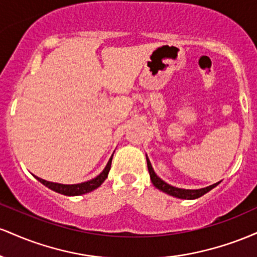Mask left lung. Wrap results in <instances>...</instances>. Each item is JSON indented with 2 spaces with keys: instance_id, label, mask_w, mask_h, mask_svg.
Segmentation results:
<instances>
[{
  "instance_id": "8db88e82",
  "label": "left lung",
  "mask_w": 257,
  "mask_h": 257,
  "mask_svg": "<svg viewBox=\"0 0 257 257\" xmlns=\"http://www.w3.org/2000/svg\"><path fill=\"white\" fill-rule=\"evenodd\" d=\"M146 161H147V168H149V173H150V178H151L152 184L155 185V187H157L158 190L163 191L164 193L170 194V196L176 197V198H181V199H196L202 197L203 194L208 193L209 191L213 190L214 187H216L220 182H216V184L208 186V187L204 188H199V190H185V188H178L174 187V186L167 184L166 181H163L159 176H157V174L155 173L153 168L151 166V162L150 159L147 158L146 156Z\"/></svg>"
}]
</instances>
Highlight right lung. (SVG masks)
Listing matches in <instances>:
<instances>
[{"mask_svg": "<svg viewBox=\"0 0 257 257\" xmlns=\"http://www.w3.org/2000/svg\"><path fill=\"white\" fill-rule=\"evenodd\" d=\"M111 162H112V157L110 158V161L107 162V164H106L105 169L102 170V172L100 173L96 178L91 179V180H89V181L82 182V184L63 185V184H58V182L46 181V180L37 178V176H35V175L34 176L41 182V184L47 186V187L51 188V190L55 191V192L64 194V196H81V194H84V193H88V192H91V191H94L95 188H98L99 186L105 181L106 178H107V175H108V172H110V169H111Z\"/></svg>", "mask_w": 257, "mask_h": 257, "instance_id": "1", "label": "right lung"}]
</instances>
